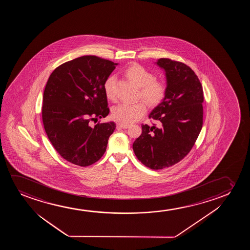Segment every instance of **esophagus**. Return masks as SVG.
Masks as SVG:
<instances>
[{"label": "esophagus", "instance_id": "obj_1", "mask_svg": "<svg viewBox=\"0 0 250 250\" xmlns=\"http://www.w3.org/2000/svg\"><path fill=\"white\" fill-rule=\"evenodd\" d=\"M117 125H118L119 127H120V128H122V129H127V128L129 127V125H126V124L123 123H118Z\"/></svg>", "mask_w": 250, "mask_h": 250}]
</instances>
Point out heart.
<instances>
[{"label": "heart", "instance_id": "b5f03b06", "mask_svg": "<svg viewBox=\"0 0 250 250\" xmlns=\"http://www.w3.org/2000/svg\"><path fill=\"white\" fill-rule=\"evenodd\" d=\"M125 74L130 82L140 88L139 96L150 106H157L164 100L167 91V83L163 80L155 79L154 73L143 65L132 64L127 67ZM115 76H108L103 85L107 99L111 101L115 100ZM146 110V103L143 101L136 103H121L113 107L112 116L119 122L130 125L140 120Z\"/></svg>", "mask_w": 250, "mask_h": 250}]
</instances>
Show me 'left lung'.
<instances>
[{"label": "left lung", "mask_w": 250, "mask_h": 250, "mask_svg": "<svg viewBox=\"0 0 250 250\" xmlns=\"http://www.w3.org/2000/svg\"><path fill=\"white\" fill-rule=\"evenodd\" d=\"M156 64L166 72L167 91L148 118L160 125H142L133 144L137 159L153 170L177 164L191 150L202 130L204 100L202 83L189 66L167 58Z\"/></svg>", "instance_id": "left-lung-1"}]
</instances>
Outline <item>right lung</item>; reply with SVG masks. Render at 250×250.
Here are the masks:
<instances>
[{"instance_id":"add662e5","label":"right lung","mask_w":250,"mask_h":250,"mask_svg":"<svg viewBox=\"0 0 250 250\" xmlns=\"http://www.w3.org/2000/svg\"><path fill=\"white\" fill-rule=\"evenodd\" d=\"M118 63L85 55L63 63L48 78L42 118L55 150L65 161L88 167L106 152L114 122L97 123L109 113L104 82Z\"/></svg>"}]
</instances>
